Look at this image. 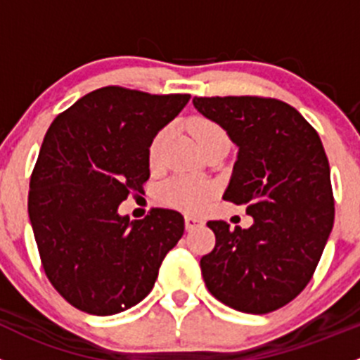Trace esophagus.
I'll return each instance as SVG.
<instances>
[{
  "mask_svg": "<svg viewBox=\"0 0 360 360\" xmlns=\"http://www.w3.org/2000/svg\"><path fill=\"white\" fill-rule=\"evenodd\" d=\"M184 223H186V229H188V230H193L195 226L204 225V219L197 218V216H190V214H188L186 218H184Z\"/></svg>",
  "mask_w": 360,
  "mask_h": 360,
  "instance_id": "esophagus-1",
  "label": "esophagus"
}]
</instances>
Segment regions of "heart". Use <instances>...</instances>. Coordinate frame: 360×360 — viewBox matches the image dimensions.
<instances>
[{"instance_id":"1","label":"heart","mask_w":360,"mask_h":360,"mask_svg":"<svg viewBox=\"0 0 360 360\" xmlns=\"http://www.w3.org/2000/svg\"><path fill=\"white\" fill-rule=\"evenodd\" d=\"M191 134H193L195 141L200 146V149L209 148L214 142H226L225 130L219 127L218 123L205 117H197L191 121L190 124ZM170 127H163L162 130L156 131L155 137L149 142L148 158L151 167H158L162 162V151L165 142L169 141ZM216 193L214 183L207 179H200V177L193 176H174L167 181L160 190V197L165 204L172 205V207L183 209L188 212H198L207 205L212 195Z\"/></svg>"}]
</instances>
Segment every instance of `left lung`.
I'll list each match as a JSON object with an SVG mask.
<instances>
[{"label": "left lung", "instance_id": "1", "mask_svg": "<svg viewBox=\"0 0 360 360\" xmlns=\"http://www.w3.org/2000/svg\"><path fill=\"white\" fill-rule=\"evenodd\" d=\"M195 109L239 148L223 200L246 205L250 229L209 221L216 244L200 258L205 287L251 315L283 308L306 288L334 223L329 160L292 105L264 96H198Z\"/></svg>", "mask_w": 360, "mask_h": 360}]
</instances>
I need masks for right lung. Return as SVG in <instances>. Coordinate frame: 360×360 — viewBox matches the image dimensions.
Instances as JSON below:
<instances>
[{
	"label": "right lung",
	"instance_id": "add662e5",
	"mask_svg": "<svg viewBox=\"0 0 360 360\" xmlns=\"http://www.w3.org/2000/svg\"><path fill=\"white\" fill-rule=\"evenodd\" d=\"M190 95L100 87L59 114L34 163L27 212L41 267L73 308L116 315L155 287L184 218L155 207L142 219L117 214L128 195L144 193L149 142Z\"/></svg>",
	"mask_w": 360,
	"mask_h": 360
}]
</instances>
